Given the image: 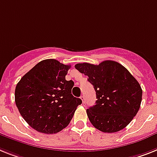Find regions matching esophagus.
Returning a JSON list of instances; mask_svg holds the SVG:
<instances>
[{
  "label": "esophagus",
  "instance_id": "34e87169",
  "mask_svg": "<svg viewBox=\"0 0 157 157\" xmlns=\"http://www.w3.org/2000/svg\"><path fill=\"white\" fill-rule=\"evenodd\" d=\"M80 99H81L82 101V103H85V97H84V95H81Z\"/></svg>",
  "mask_w": 157,
  "mask_h": 157
}]
</instances>
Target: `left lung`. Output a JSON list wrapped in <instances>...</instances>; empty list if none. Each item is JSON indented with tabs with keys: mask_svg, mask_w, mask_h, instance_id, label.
I'll list each match as a JSON object with an SVG mask.
<instances>
[{
	"mask_svg": "<svg viewBox=\"0 0 157 157\" xmlns=\"http://www.w3.org/2000/svg\"><path fill=\"white\" fill-rule=\"evenodd\" d=\"M75 67L88 76L96 92L95 105L86 110L93 126L103 132L113 133L130 124L139 111L143 93L130 72L111 60L99 65L78 63Z\"/></svg>",
	"mask_w": 157,
	"mask_h": 157,
	"instance_id": "8db88e82",
	"label": "left lung"
}]
</instances>
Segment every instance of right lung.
Segmentation results:
<instances>
[{
	"instance_id": "1",
	"label": "right lung",
	"mask_w": 157,
	"mask_h": 157,
	"mask_svg": "<svg viewBox=\"0 0 157 157\" xmlns=\"http://www.w3.org/2000/svg\"><path fill=\"white\" fill-rule=\"evenodd\" d=\"M70 65L55 59L41 61L17 84L15 103L31 128L45 134L59 132L70 124L82 100L74 97L72 80H66Z\"/></svg>"
}]
</instances>
